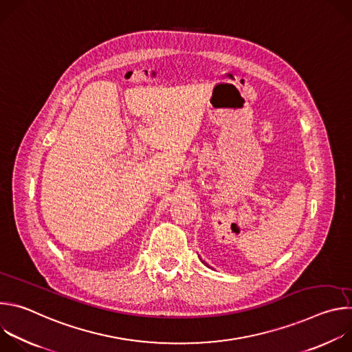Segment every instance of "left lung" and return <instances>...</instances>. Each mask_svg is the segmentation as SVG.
Segmentation results:
<instances>
[{"instance_id": "obj_1", "label": "left lung", "mask_w": 352, "mask_h": 352, "mask_svg": "<svg viewBox=\"0 0 352 352\" xmlns=\"http://www.w3.org/2000/svg\"><path fill=\"white\" fill-rule=\"evenodd\" d=\"M200 261H202V259H200ZM202 262H204V263H205V261H202ZM205 265H206V263H205ZM206 266H208V265H206Z\"/></svg>"}]
</instances>
